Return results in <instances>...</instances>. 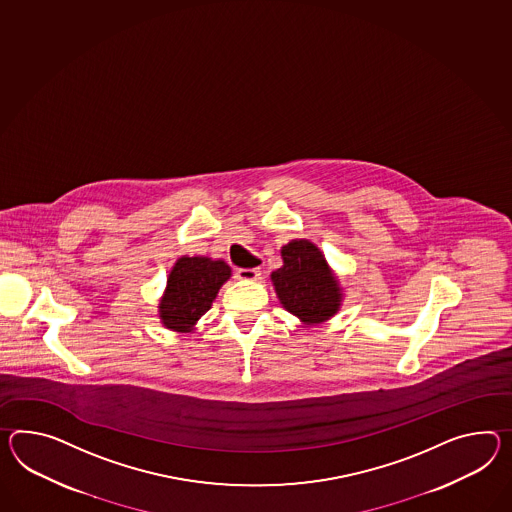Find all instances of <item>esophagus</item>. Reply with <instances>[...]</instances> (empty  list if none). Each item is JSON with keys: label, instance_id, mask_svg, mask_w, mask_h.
<instances>
[{"label": "esophagus", "instance_id": "esophagus-1", "mask_svg": "<svg viewBox=\"0 0 512 512\" xmlns=\"http://www.w3.org/2000/svg\"><path fill=\"white\" fill-rule=\"evenodd\" d=\"M235 277L240 281H257L261 277V268H238Z\"/></svg>", "mask_w": 512, "mask_h": 512}]
</instances>
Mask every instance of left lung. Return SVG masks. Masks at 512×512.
<instances>
[{"label": "left lung", "mask_w": 512, "mask_h": 512, "mask_svg": "<svg viewBox=\"0 0 512 512\" xmlns=\"http://www.w3.org/2000/svg\"><path fill=\"white\" fill-rule=\"evenodd\" d=\"M281 259L283 266L270 279L283 309L303 325L331 320L340 311L344 290L320 248L307 238H296L281 248Z\"/></svg>", "instance_id": "left-lung-1"}]
</instances>
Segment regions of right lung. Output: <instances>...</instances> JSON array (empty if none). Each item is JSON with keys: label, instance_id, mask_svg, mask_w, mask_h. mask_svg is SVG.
<instances>
[{"label": "right lung", "instance_id": "obj_1", "mask_svg": "<svg viewBox=\"0 0 512 512\" xmlns=\"http://www.w3.org/2000/svg\"><path fill=\"white\" fill-rule=\"evenodd\" d=\"M229 277L231 268L222 259L205 255L179 257L157 305L161 324L175 333L196 331L198 320L211 309L212 301Z\"/></svg>", "mask_w": 512, "mask_h": 512}]
</instances>
